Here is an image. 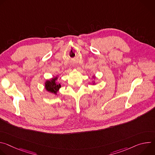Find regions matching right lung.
<instances>
[{
	"instance_id": "add662e5",
	"label": "right lung",
	"mask_w": 155,
	"mask_h": 155,
	"mask_svg": "<svg viewBox=\"0 0 155 155\" xmlns=\"http://www.w3.org/2000/svg\"><path fill=\"white\" fill-rule=\"evenodd\" d=\"M56 80V78H54L51 80L47 81V82L45 83V87L47 90L51 93H53L54 94H56V93L61 87V84H57L55 82Z\"/></svg>"
}]
</instances>
